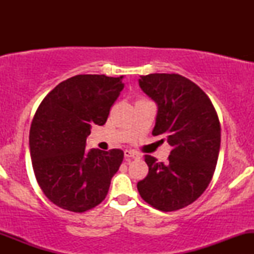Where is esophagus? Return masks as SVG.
I'll use <instances>...</instances> for the list:
<instances>
[{
	"mask_svg": "<svg viewBox=\"0 0 254 254\" xmlns=\"http://www.w3.org/2000/svg\"><path fill=\"white\" fill-rule=\"evenodd\" d=\"M124 156H125V159H138L139 157V155L138 154H136V153H133V151H131V150H125L124 151Z\"/></svg>",
	"mask_w": 254,
	"mask_h": 254,
	"instance_id": "34e87169",
	"label": "esophagus"
}]
</instances>
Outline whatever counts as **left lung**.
I'll use <instances>...</instances> for the list:
<instances>
[{
  "label": "left lung",
  "mask_w": 254,
  "mask_h": 254,
  "mask_svg": "<svg viewBox=\"0 0 254 254\" xmlns=\"http://www.w3.org/2000/svg\"><path fill=\"white\" fill-rule=\"evenodd\" d=\"M138 83L157 105L151 133L164 135L172 150L166 164L144 156L149 172L137 183V190L157 210H179L211 182L220 153V121L208 95L182 75L149 74Z\"/></svg>",
  "instance_id": "8db88e82"
}]
</instances>
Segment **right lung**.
<instances>
[{
    "label": "right lung",
    "mask_w": 254,
    "mask_h": 254,
    "mask_svg": "<svg viewBox=\"0 0 254 254\" xmlns=\"http://www.w3.org/2000/svg\"><path fill=\"white\" fill-rule=\"evenodd\" d=\"M123 76L76 75L44 98L31 124L30 153L44 194L84 212L100 204L123 161L121 149H86L92 125H104L124 88Z\"/></svg>",
    "instance_id": "add662e5"
}]
</instances>
